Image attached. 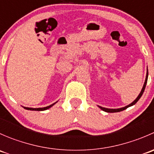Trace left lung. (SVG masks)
Returning <instances> with one entry per match:
<instances>
[{"label": "left lung", "instance_id": "obj_1", "mask_svg": "<svg viewBox=\"0 0 154 154\" xmlns=\"http://www.w3.org/2000/svg\"><path fill=\"white\" fill-rule=\"evenodd\" d=\"M147 77H148V70H147V74H146L145 81H144L143 87H142V90H141V92L139 93V95H138V97H136V100H133V101L131 103H130V104L127 105V106H126L125 107H122V108H119V109H108V108H105V107H102V106H98L99 108H100L101 110H103V111L106 112H118L123 111V110L126 109L128 108V107L133 106V105L136 104V103H137L138 100H139V99H140V97H142V94H143L144 89H145L146 84H147Z\"/></svg>", "mask_w": 154, "mask_h": 154}]
</instances>
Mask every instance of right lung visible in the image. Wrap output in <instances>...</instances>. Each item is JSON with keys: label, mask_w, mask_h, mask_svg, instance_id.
Returning <instances> with one entry per match:
<instances>
[{"label": "right lung", "mask_w": 154, "mask_h": 154, "mask_svg": "<svg viewBox=\"0 0 154 154\" xmlns=\"http://www.w3.org/2000/svg\"><path fill=\"white\" fill-rule=\"evenodd\" d=\"M56 103H57V101L56 102ZM56 103H53V104L50 105V106H45V107H42V108H30V107H25V106H23V107H24L25 109H27V110H33V111H44V110L48 109H50L51 107H52L54 104H55Z\"/></svg>", "instance_id": "1"}]
</instances>
